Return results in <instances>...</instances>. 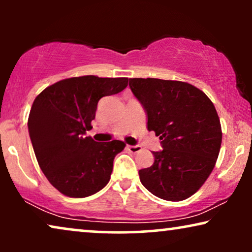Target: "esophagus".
<instances>
[{
	"instance_id": "obj_1",
	"label": "esophagus",
	"mask_w": 252,
	"mask_h": 252,
	"mask_svg": "<svg viewBox=\"0 0 252 252\" xmlns=\"http://www.w3.org/2000/svg\"><path fill=\"white\" fill-rule=\"evenodd\" d=\"M127 149H128L132 154H136L141 151V147L140 146H127Z\"/></svg>"
}]
</instances>
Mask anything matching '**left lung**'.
Listing matches in <instances>:
<instances>
[{"mask_svg":"<svg viewBox=\"0 0 252 252\" xmlns=\"http://www.w3.org/2000/svg\"><path fill=\"white\" fill-rule=\"evenodd\" d=\"M143 105L148 129L161 140L150 167L139 171L142 185L157 197L179 202L194 195L211 174L221 146L217 110L201 89L188 82L129 79Z\"/></svg>","mask_w":252,"mask_h":252,"instance_id":"8db88e82","label":"left lung"}]
</instances>
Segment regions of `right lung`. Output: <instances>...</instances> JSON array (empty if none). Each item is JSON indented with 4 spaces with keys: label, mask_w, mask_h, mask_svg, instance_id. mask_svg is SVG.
Wrapping results in <instances>:
<instances>
[{
    "label": "right lung",
    "mask_w": 252,
    "mask_h": 252,
    "mask_svg": "<svg viewBox=\"0 0 252 252\" xmlns=\"http://www.w3.org/2000/svg\"><path fill=\"white\" fill-rule=\"evenodd\" d=\"M127 85L128 78L74 77L49 86L34 99L27 123L34 154L48 181L63 195L87 197L108 185L113 159L126 144L96 142L85 134L93 128L99 99Z\"/></svg>",
    "instance_id": "add662e5"
}]
</instances>
